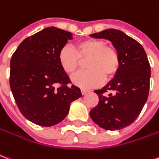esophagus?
I'll list each match as a JSON object with an SVG mask.
<instances>
[{
  "label": "esophagus",
  "instance_id": "1",
  "mask_svg": "<svg viewBox=\"0 0 159 159\" xmlns=\"http://www.w3.org/2000/svg\"><path fill=\"white\" fill-rule=\"evenodd\" d=\"M81 92H82V94H83V95H86L88 92H89V90H88V89H81Z\"/></svg>",
  "mask_w": 159,
  "mask_h": 159
}]
</instances>
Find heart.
<instances>
[{"label": "heart", "mask_w": 159, "mask_h": 159, "mask_svg": "<svg viewBox=\"0 0 159 159\" xmlns=\"http://www.w3.org/2000/svg\"><path fill=\"white\" fill-rule=\"evenodd\" d=\"M87 60L88 70L72 76L73 84L82 89L100 86L104 79L110 80L118 73L120 59L118 52L106 41L99 39H87L78 42L76 50L65 45L58 52V63L65 73L71 75Z\"/></svg>", "instance_id": "heart-1"}]
</instances>
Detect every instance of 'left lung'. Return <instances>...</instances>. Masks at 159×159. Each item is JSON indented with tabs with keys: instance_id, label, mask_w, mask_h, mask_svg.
I'll return each instance as SVG.
<instances>
[{
	"instance_id": "8db88e82",
	"label": "left lung",
	"mask_w": 159,
	"mask_h": 159,
	"mask_svg": "<svg viewBox=\"0 0 159 159\" xmlns=\"http://www.w3.org/2000/svg\"><path fill=\"white\" fill-rule=\"evenodd\" d=\"M112 42L118 52V73L102 89L95 90L98 105L89 112L95 124L106 130L122 129L137 119L147 101L151 68L145 50L138 41L115 29L90 34ZM111 91L108 96L105 93Z\"/></svg>"
}]
</instances>
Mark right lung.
<instances>
[{
  "mask_svg": "<svg viewBox=\"0 0 159 159\" xmlns=\"http://www.w3.org/2000/svg\"><path fill=\"white\" fill-rule=\"evenodd\" d=\"M72 33L54 26L26 38L10 61V88L19 109L39 126L64 120L70 103L82 96L58 63V52ZM57 85L58 87H56Z\"/></svg>",
  "mask_w": 159,
  "mask_h": 159,
  "instance_id": "obj_1",
  "label": "right lung"
}]
</instances>
